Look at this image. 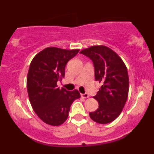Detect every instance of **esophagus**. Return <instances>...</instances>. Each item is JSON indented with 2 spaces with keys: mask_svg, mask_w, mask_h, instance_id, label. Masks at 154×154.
Segmentation results:
<instances>
[{
  "mask_svg": "<svg viewBox=\"0 0 154 154\" xmlns=\"http://www.w3.org/2000/svg\"><path fill=\"white\" fill-rule=\"evenodd\" d=\"M81 96H82V98H88V97H89V95H88L87 93H85V94H81Z\"/></svg>",
  "mask_w": 154,
  "mask_h": 154,
  "instance_id": "obj_1",
  "label": "esophagus"
}]
</instances>
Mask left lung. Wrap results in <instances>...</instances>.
<instances>
[{
  "label": "left lung",
  "instance_id": "8db88e82",
  "mask_svg": "<svg viewBox=\"0 0 154 154\" xmlns=\"http://www.w3.org/2000/svg\"><path fill=\"white\" fill-rule=\"evenodd\" d=\"M93 61L95 80L101 83L97 95L98 109L90 112L93 121L107 124L121 114L128 96V69L122 59L112 49L105 45H93L80 51Z\"/></svg>",
  "mask_w": 154,
  "mask_h": 154
}]
</instances>
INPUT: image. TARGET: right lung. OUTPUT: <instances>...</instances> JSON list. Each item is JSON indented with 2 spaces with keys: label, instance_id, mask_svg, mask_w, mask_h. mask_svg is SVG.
Segmentation results:
<instances>
[{
  "label": "right lung",
  "instance_id": "add662e5",
  "mask_svg": "<svg viewBox=\"0 0 154 154\" xmlns=\"http://www.w3.org/2000/svg\"><path fill=\"white\" fill-rule=\"evenodd\" d=\"M79 49L66 50L48 47L32 60L26 77L28 96L33 110L42 121L59 126L67 119L73 101L80 98L77 90L58 88L65 75V66Z\"/></svg>",
  "mask_w": 154,
  "mask_h": 154
}]
</instances>
